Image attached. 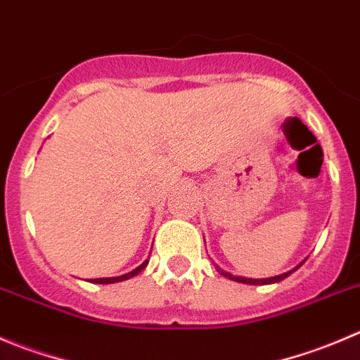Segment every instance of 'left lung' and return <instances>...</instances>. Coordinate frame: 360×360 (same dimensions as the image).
I'll return each instance as SVG.
<instances>
[{"label": "left lung", "instance_id": "8db88e82", "mask_svg": "<svg viewBox=\"0 0 360 360\" xmlns=\"http://www.w3.org/2000/svg\"><path fill=\"white\" fill-rule=\"evenodd\" d=\"M302 262H304V261H302ZM302 262H301V264H302ZM301 264H300V266H301ZM300 266H297V268H300ZM297 268L290 269V271L283 273V275L271 276V278H264V280H255V278H243V276H234V275H229V273H227V271H222V269H219V271H220V275H224V276H226V278H229V280H234V282L248 283V285H269V283L282 282L283 278H287V276H289V275H292V273L296 271Z\"/></svg>", "mask_w": 360, "mask_h": 360}]
</instances>
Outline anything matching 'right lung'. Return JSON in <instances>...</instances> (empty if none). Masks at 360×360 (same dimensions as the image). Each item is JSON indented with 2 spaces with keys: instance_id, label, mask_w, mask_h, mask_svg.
Masks as SVG:
<instances>
[{
  "instance_id": "right-lung-1",
  "label": "right lung",
  "mask_w": 360,
  "mask_h": 360,
  "mask_svg": "<svg viewBox=\"0 0 360 360\" xmlns=\"http://www.w3.org/2000/svg\"><path fill=\"white\" fill-rule=\"evenodd\" d=\"M147 264H148V261H145L143 264L138 266L136 269H133V271L126 273V275H122V276H113V278H94V280H91V282H92V283H115V282H124V280H129V278H133V276H136L138 273L141 271V269L147 268Z\"/></svg>"
}]
</instances>
